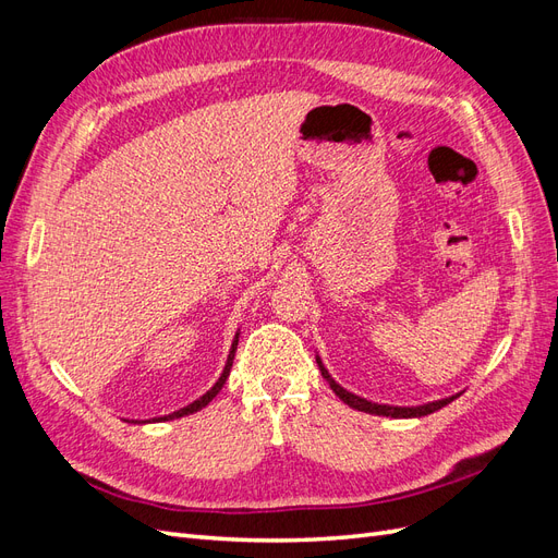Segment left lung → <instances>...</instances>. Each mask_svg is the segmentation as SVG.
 <instances>
[{"mask_svg":"<svg viewBox=\"0 0 558 558\" xmlns=\"http://www.w3.org/2000/svg\"><path fill=\"white\" fill-rule=\"evenodd\" d=\"M316 363H318V369H320V375L326 377V381L330 384V388L335 391V396L340 398V400H344L349 408H353V410H361V412H367V414H377V416H393V418H410V416H426V414H430V412H437L440 408H445V404H449L451 400H456L459 398V393L456 396H449V398H445V400H435V402H428V404H416V408H393V404H377V402H369V400H365V398H359V396H353V393H349L347 388H342L340 384H337L330 375H328V369L324 367V363H320L318 359H316Z\"/></svg>","mask_w":558,"mask_h":558,"instance_id":"8db88e82","label":"left lung"}]
</instances>
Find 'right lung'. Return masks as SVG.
<instances>
[{
  "mask_svg": "<svg viewBox=\"0 0 558 558\" xmlns=\"http://www.w3.org/2000/svg\"><path fill=\"white\" fill-rule=\"evenodd\" d=\"M234 351H238V337H234V342H232V349H230V356H228V363H226V369H223V375H221V379H218L209 391L202 396V398H197L195 402H191V404H185L183 410H177V412H172V414H165V416H158L156 421H170V418H179V416H185V414H193V412H197V410H202L205 408V404H209L214 398H216V393L221 391L223 388V384H226V379H228V375H230V367H232V361H234Z\"/></svg>",
  "mask_w": 558,
  "mask_h": 558,
  "instance_id": "add662e5",
  "label": "right lung"
}]
</instances>
